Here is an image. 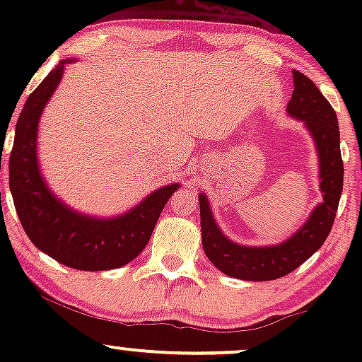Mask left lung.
I'll use <instances>...</instances> for the list:
<instances>
[{"label":"left lung","mask_w":362,"mask_h":362,"mask_svg":"<svg viewBox=\"0 0 362 362\" xmlns=\"http://www.w3.org/2000/svg\"><path fill=\"white\" fill-rule=\"evenodd\" d=\"M293 81L294 90L288 103V114L303 120L315 141L323 202L315 207L306 223L286 242L272 247H245L223 235L211 213L207 197L204 194L199 195L202 247L207 259L235 279L272 281L293 272L325 243L337 213L344 185L337 115L308 76L294 69Z\"/></svg>","instance_id":"1"}]
</instances>
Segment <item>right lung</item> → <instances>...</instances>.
<instances>
[{"instance_id":"obj_1","label":"right lung","mask_w":362,"mask_h":362,"mask_svg":"<svg viewBox=\"0 0 362 362\" xmlns=\"http://www.w3.org/2000/svg\"><path fill=\"white\" fill-rule=\"evenodd\" d=\"M69 62L74 61H61L25 102L10 155V189L25 233L39 250L78 271H110L143 252L161 211L180 184L161 187L131 211L110 219L80 214L51 192L37 161V132L45 103Z\"/></svg>"}]
</instances>
